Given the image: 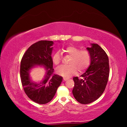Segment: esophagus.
<instances>
[{"instance_id":"esophagus-1","label":"esophagus","mask_w":127,"mask_h":127,"mask_svg":"<svg viewBox=\"0 0 127 127\" xmlns=\"http://www.w3.org/2000/svg\"><path fill=\"white\" fill-rule=\"evenodd\" d=\"M63 79H64V81H66V80H68V78H65V77H64V78H63Z\"/></svg>"}]
</instances>
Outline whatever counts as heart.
Returning a JSON list of instances; mask_svg holds the SVG:
<instances>
[{
	"label": "heart",
	"instance_id": "1",
	"mask_svg": "<svg viewBox=\"0 0 127 127\" xmlns=\"http://www.w3.org/2000/svg\"><path fill=\"white\" fill-rule=\"evenodd\" d=\"M65 52L71 56L69 65H63L56 69L58 74L63 77H69L76 74L78 70L82 72L90 66L91 62V55L87 50H81L73 46H68L65 48ZM53 62L55 65H58L61 62L62 57L59 51H56L52 58Z\"/></svg>",
	"mask_w": 127,
	"mask_h": 127
}]
</instances>
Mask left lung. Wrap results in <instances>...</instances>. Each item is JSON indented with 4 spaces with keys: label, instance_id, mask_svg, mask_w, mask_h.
I'll list each match as a JSON object with an SVG mask.
<instances>
[{
    "label": "left lung",
    "instance_id": "obj_1",
    "mask_svg": "<svg viewBox=\"0 0 127 127\" xmlns=\"http://www.w3.org/2000/svg\"><path fill=\"white\" fill-rule=\"evenodd\" d=\"M87 48L91 55V64L79 79L73 78L74 86L72 93L77 101L88 104L95 101L104 92L109 76L108 57L105 51L96 44H91Z\"/></svg>",
    "mask_w": 127,
    "mask_h": 127
}]
</instances>
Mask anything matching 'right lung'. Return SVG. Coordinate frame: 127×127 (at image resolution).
Listing matches in <instances>:
<instances>
[{
  "label": "right lung",
  "mask_w": 127,
  "mask_h": 127,
  "mask_svg": "<svg viewBox=\"0 0 127 127\" xmlns=\"http://www.w3.org/2000/svg\"><path fill=\"white\" fill-rule=\"evenodd\" d=\"M52 41L41 40L30 46L21 62L20 77L25 92L33 101L45 104L53 99L63 77L53 73V62L51 53ZM41 66L46 70L43 80L39 83L32 81L29 77L31 69Z\"/></svg>",
  "instance_id": "right-lung-1"
}]
</instances>
